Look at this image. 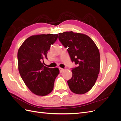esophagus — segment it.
Masks as SVG:
<instances>
[{
    "label": "esophagus",
    "mask_w": 121,
    "mask_h": 121,
    "mask_svg": "<svg viewBox=\"0 0 121 121\" xmlns=\"http://www.w3.org/2000/svg\"><path fill=\"white\" fill-rule=\"evenodd\" d=\"M59 69H60V73H62L63 72H64V69H63V68H60Z\"/></svg>",
    "instance_id": "obj_1"
}]
</instances>
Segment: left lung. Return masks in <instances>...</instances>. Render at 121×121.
<instances>
[{
	"label": "left lung",
	"instance_id": "obj_1",
	"mask_svg": "<svg viewBox=\"0 0 121 121\" xmlns=\"http://www.w3.org/2000/svg\"><path fill=\"white\" fill-rule=\"evenodd\" d=\"M58 39L67 49L72 62V77L67 81L74 93L83 94L92 88L100 70V54L95 43L87 35L73 31L60 33Z\"/></svg>",
	"mask_w": 121,
	"mask_h": 121
}]
</instances>
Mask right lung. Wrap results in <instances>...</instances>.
I'll use <instances>...</instances> for the list:
<instances>
[{
	"mask_svg": "<svg viewBox=\"0 0 121 121\" xmlns=\"http://www.w3.org/2000/svg\"><path fill=\"white\" fill-rule=\"evenodd\" d=\"M58 34L33 35L22 44L17 52L18 69L25 84L32 92L45 96L52 91L55 79L59 74L57 68L44 65L50 45Z\"/></svg>",
	"mask_w": 121,
	"mask_h": 121,
	"instance_id": "obj_1",
	"label": "right lung"
}]
</instances>
